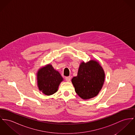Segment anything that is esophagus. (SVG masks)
I'll return each instance as SVG.
<instances>
[{
    "mask_svg": "<svg viewBox=\"0 0 135 135\" xmlns=\"http://www.w3.org/2000/svg\"><path fill=\"white\" fill-rule=\"evenodd\" d=\"M71 77L70 76H68V77H66L65 78V80L66 81H68V82H69V81H70L71 80Z\"/></svg>",
    "mask_w": 135,
    "mask_h": 135,
    "instance_id": "esophagus-1",
    "label": "esophagus"
}]
</instances>
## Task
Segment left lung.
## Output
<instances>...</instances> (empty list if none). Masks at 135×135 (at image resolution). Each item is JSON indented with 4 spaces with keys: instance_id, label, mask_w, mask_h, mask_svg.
I'll use <instances>...</instances> for the list:
<instances>
[{
    "instance_id": "1",
    "label": "left lung",
    "mask_w": 135,
    "mask_h": 135,
    "mask_svg": "<svg viewBox=\"0 0 135 135\" xmlns=\"http://www.w3.org/2000/svg\"><path fill=\"white\" fill-rule=\"evenodd\" d=\"M105 78L104 72L98 62L91 60L80 65L77 76L72 82L77 95L82 99L96 96L101 90Z\"/></svg>"
}]
</instances>
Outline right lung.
<instances>
[{"label": "right lung", "instance_id": "right-lung-1", "mask_svg": "<svg viewBox=\"0 0 135 135\" xmlns=\"http://www.w3.org/2000/svg\"><path fill=\"white\" fill-rule=\"evenodd\" d=\"M62 80L63 78L59 73L55 70L51 64L40 69L37 73L39 89L46 95L56 93Z\"/></svg>", "mask_w": 135, "mask_h": 135}]
</instances>
